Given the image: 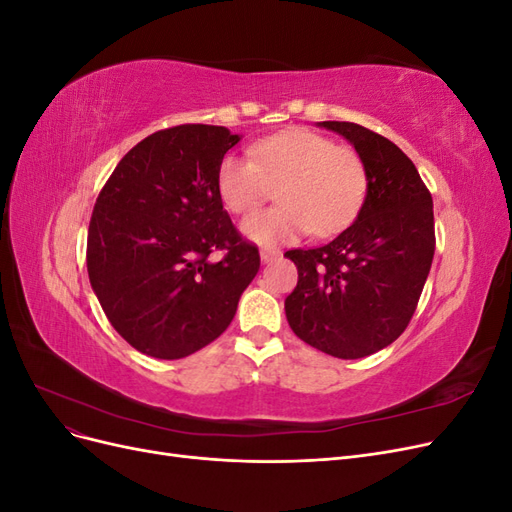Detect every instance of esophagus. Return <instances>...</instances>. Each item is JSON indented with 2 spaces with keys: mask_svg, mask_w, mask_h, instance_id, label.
<instances>
[{
  "mask_svg": "<svg viewBox=\"0 0 512 512\" xmlns=\"http://www.w3.org/2000/svg\"><path fill=\"white\" fill-rule=\"evenodd\" d=\"M282 254L277 252V250H260V260L265 262V265H269V262H273V260H277L280 258Z\"/></svg>",
  "mask_w": 512,
  "mask_h": 512,
  "instance_id": "obj_1",
  "label": "esophagus"
}]
</instances>
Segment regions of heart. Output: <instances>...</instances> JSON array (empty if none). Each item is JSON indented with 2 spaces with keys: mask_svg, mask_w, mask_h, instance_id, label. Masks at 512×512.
I'll use <instances>...</instances> for the list:
<instances>
[{
  "mask_svg": "<svg viewBox=\"0 0 512 512\" xmlns=\"http://www.w3.org/2000/svg\"><path fill=\"white\" fill-rule=\"evenodd\" d=\"M252 160L224 156L215 173V190L230 213H250L277 189V203L254 213L241 232L256 245L277 247L307 235L331 237L359 215L367 170L363 158L348 145L312 130H286L250 149Z\"/></svg>",
  "mask_w": 512,
  "mask_h": 512,
  "instance_id": "obj_1",
  "label": "heart"
}]
</instances>
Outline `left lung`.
Masks as SVG:
<instances>
[{"label":"left lung","mask_w":512,"mask_h":512,"mask_svg":"<svg viewBox=\"0 0 512 512\" xmlns=\"http://www.w3.org/2000/svg\"><path fill=\"white\" fill-rule=\"evenodd\" d=\"M365 162L367 194L352 226L314 250H290L299 282L284 303L290 329L337 359H363L406 331L436 252L433 200L389 138L350 121H320Z\"/></svg>","instance_id":"8db88e82"}]
</instances>
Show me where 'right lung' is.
I'll list each match as a JSON object with an SVG mask.
<instances>
[{"label": "right lung", "instance_id": "add662e5", "mask_svg": "<svg viewBox=\"0 0 512 512\" xmlns=\"http://www.w3.org/2000/svg\"><path fill=\"white\" fill-rule=\"evenodd\" d=\"M222 126L160 130L121 158L102 188L87 235V273L108 322L126 342L173 361L218 339L260 269L215 190ZM220 249V261L210 258Z\"/></svg>", "mask_w": 512, "mask_h": 512}]
</instances>
